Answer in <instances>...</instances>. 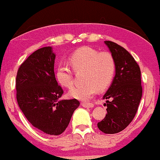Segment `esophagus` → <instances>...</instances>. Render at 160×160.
I'll return each instance as SVG.
<instances>
[{"label":"esophagus","mask_w":160,"mask_h":160,"mask_svg":"<svg viewBox=\"0 0 160 160\" xmlns=\"http://www.w3.org/2000/svg\"><path fill=\"white\" fill-rule=\"evenodd\" d=\"M82 106L84 108H94V104L92 103H85V102H82Z\"/></svg>","instance_id":"34e87169"}]
</instances>
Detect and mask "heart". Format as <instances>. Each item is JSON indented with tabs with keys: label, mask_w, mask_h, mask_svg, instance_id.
<instances>
[{
	"label": "heart",
	"mask_w": 160,
	"mask_h": 160,
	"mask_svg": "<svg viewBox=\"0 0 160 160\" xmlns=\"http://www.w3.org/2000/svg\"><path fill=\"white\" fill-rule=\"evenodd\" d=\"M70 65L74 71H84L82 81L85 83L72 88L68 95L82 101L90 100L99 90L109 86L115 72V61L111 53L99 52L97 49L84 46L69 56ZM56 78L61 86L69 88L73 85V73L68 66L59 65L55 72Z\"/></svg>",
	"instance_id": "heart-1"
}]
</instances>
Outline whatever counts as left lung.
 I'll return each instance as SVG.
<instances>
[{
  "label": "left lung",
  "instance_id": "obj_1",
  "mask_svg": "<svg viewBox=\"0 0 160 160\" xmlns=\"http://www.w3.org/2000/svg\"><path fill=\"white\" fill-rule=\"evenodd\" d=\"M115 61V75L103 96L107 114L98 123L104 133L113 134L124 130L137 114L142 97L141 72L133 56L124 48L111 41H104Z\"/></svg>",
  "mask_w": 160,
  "mask_h": 160
}]
</instances>
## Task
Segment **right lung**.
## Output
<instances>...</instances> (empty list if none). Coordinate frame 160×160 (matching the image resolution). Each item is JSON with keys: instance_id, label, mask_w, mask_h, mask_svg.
Returning a JSON list of instances; mask_svg holds the SVG:
<instances>
[{"instance_id": "right-lung-1", "label": "right lung", "mask_w": 160, "mask_h": 160, "mask_svg": "<svg viewBox=\"0 0 160 160\" xmlns=\"http://www.w3.org/2000/svg\"><path fill=\"white\" fill-rule=\"evenodd\" d=\"M55 59L51 46L32 53L19 68L16 89L18 105L29 122L42 133L57 136L66 130L80 103L60 100L63 90L55 77Z\"/></svg>"}]
</instances>
